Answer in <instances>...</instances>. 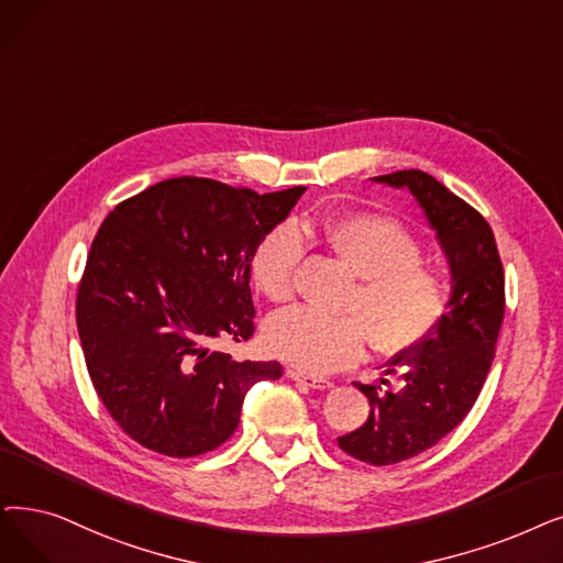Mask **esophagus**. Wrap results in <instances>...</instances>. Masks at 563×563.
I'll list each match as a JSON object with an SVG mask.
<instances>
[{
	"mask_svg": "<svg viewBox=\"0 0 563 563\" xmlns=\"http://www.w3.org/2000/svg\"><path fill=\"white\" fill-rule=\"evenodd\" d=\"M287 377L295 379V382H303L306 386L310 388H317V390H324V388H331L333 382L331 379H324V377H312V375H306L301 371H287Z\"/></svg>",
	"mask_w": 563,
	"mask_h": 563,
	"instance_id": "1",
	"label": "esophagus"
}]
</instances>
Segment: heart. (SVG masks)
<instances>
[{"mask_svg": "<svg viewBox=\"0 0 563 563\" xmlns=\"http://www.w3.org/2000/svg\"><path fill=\"white\" fill-rule=\"evenodd\" d=\"M303 239L322 243L356 276L342 303L345 317L289 308L266 324V342L299 371L324 375L356 363L365 345L377 354L409 352L442 324L451 303L449 280L426 266L423 249L396 218L345 213L268 230L251 260L262 295L285 303L295 295Z\"/></svg>", "mask_w": 563, "mask_h": 563, "instance_id": "obj_1", "label": "heart"}]
</instances>
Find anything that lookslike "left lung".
I'll return each mask as SVG.
<instances>
[{
  "instance_id": "1",
  "label": "left lung",
  "mask_w": 563,
  "mask_h": 563,
  "mask_svg": "<svg viewBox=\"0 0 563 563\" xmlns=\"http://www.w3.org/2000/svg\"><path fill=\"white\" fill-rule=\"evenodd\" d=\"M375 181L409 188L423 207L449 257L453 295L449 312L428 340L388 361L400 390L358 384L371 402L368 421L338 437L354 460L396 464L446 437L474 407L497 350L506 283L493 228L485 218L423 169H400Z\"/></svg>"
}]
</instances>
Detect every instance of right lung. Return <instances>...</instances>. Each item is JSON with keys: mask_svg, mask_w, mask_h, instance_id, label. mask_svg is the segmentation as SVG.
I'll use <instances>...</instances> for the list:
<instances>
[{"mask_svg": "<svg viewBox=\"0 0 563 563\" xmlns=\"http://www.w3.org/2000/svg\"><path fill=\"white\" fill-rule=\"evenodd\" d=\"M303 186L255 192L205 177L165 179L119 202L91 241L76 322L91 384L114 423L169 457L234 434L253 384L278 361L213 350L255 333L251 260Z\"/></svg>", "mask_w": 563, "mask_h": 563, "instance_id": "obj_1", "label": "right lung"}]
</instances>
